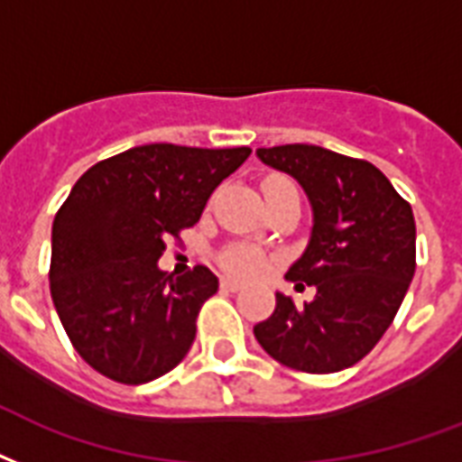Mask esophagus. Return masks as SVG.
Returning a JSON list of instances; mask_svg holds the SVG:
<instances>
[{"mask_svg":"<svg viewBox=\"0 0 462 462\" xmlns=\"http://www.w3.org/2000/svg\"><path fill=\"white\" fill-rule=\"evenodd\" d=\"M220 288H223L225 293H237L239 288H242V283H239V281H232V278H223V281H220Z\"/></svg>","mask_w":462,"mask_h":462,"instance_id":"34e87169","label":"esophagus"}]
</instances>
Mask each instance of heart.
<instances>
[{
  "mask_svg": "<svg viewBox=\"0 0 462 462\" xmlns=\"http://www.w3.org/2000/svg\"><path fill=\"white\" fill-rule=\"evenodd\" d=\"M286 181H291V179H286V176H269L263 181V196L273 191L278 184H286ZM216 263L227 276L254 278L263 273V269L269 266V254L263 252L262 246L252 245V242H230L223 249H217Z\"/></svg>",
  "mask_w": 462,
  "mask_h": 462,
  "instance_id": "1",
  "label": "heart"
}]
</instances>
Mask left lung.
Returning <instances> with one entry per match:
<instances>
[{
    "label": "left lung",
    "instance_id": "left-lung-1",
    "mask_svg": "<svg viewBox=\"0 0 462 462\" xmlns=\"http://www.w3.org/2000/svg\"><path fill=\"white\" fill-rule=\"evenodd\" d=\"M256 154L295 176L315 210L310 246L286 273L298 288L315 286V298L295 305L278 293L256 341L293 371H344L371 354L407 295L417 269L411 206L365 160L317 145Z\"/></svg>",
    "mask_w": 462,
    "mask_h": 462
}]
</instances>
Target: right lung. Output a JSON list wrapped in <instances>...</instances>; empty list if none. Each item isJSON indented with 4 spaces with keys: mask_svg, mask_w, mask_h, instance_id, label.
Wrapping results in <instances>:
<instances>
[{
    "mask_svg": "<svg viewBox=\"0 0 462 462\" xmlns=\"http://www.w3.org/2000/svg\"><path fill=\"white\" fill-rule=\"evenodd\" d=\"M249 154L154 143L97 162L72 186L52 223L48 276L60 322L94 371L143 385L184 361L217 278L206 266L169 276L157 259Z\"/></svg>",
    "mask_w": 462,
    "mask_h": 462,
    "instance_id": "obj_1",
    "label": "right lung"
}]
</instances>
